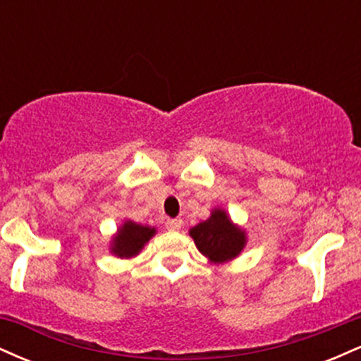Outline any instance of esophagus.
Returning <instances> with one entry per match:
<instances>
[{
	"mask_svg": "<svg viewBox=\"0 0 361 361\" xmlns=\"http://www.w3.org/2000/svg\"><path fill=\"white\" fill-rule=\"evenodd\" d=\"M181 226H183V221L181 219H168L166 227L169 231H180Z\"/></svg>",
	"mask_w": 361,
	"mask_h": 361,
	"instance_id": "1",
	"label": "esophagus"
}]
</instances>
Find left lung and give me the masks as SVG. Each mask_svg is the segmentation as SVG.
Returning <instances> with one entry per match:
<instances>
[{
	"label": "left lung",
	"mask_w": 361,
	"mask_h": 361,
	"mask_svg": "<svg viewBox=\"0 0 361 361\" xmlns=\"http://www.w3.org/2000/svg\"><path fill=\"white\" fill-rule=\"evenodd\" d=\"M197 250L210 263L224 264L241 255L247 243V234L241 226L233 222L229 214L215 207L207 221H202L190 229Z\"/></svg>",
	"instance_id": "obj_1"
}]
</instances>
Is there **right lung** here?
I'll return each mask as SVG.
<instances>
[{
	"label": "right lung",
	"mask_w": 361,
	"mask_h": 361,
	"mask_svg": "<svg viewBox=\"0 0 361 361\" xmlns=\"http://www.w3.org/2000/svg\"><path fill=\"white\" fill-rule=\"evenodd\" d=\"M156 233V227L142 226V224L127 219V221H123V224H120L117 233L111 238L109 250L117 258H135Z\"/></svg>",
	"instance_id": "right-lung-1"
}]
</instances>
